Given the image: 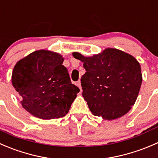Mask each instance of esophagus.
I'll return each mask as SVG.
<instances>
[{"instance_id": "34e87169", "label": "esophagus", "mask_w": 158, "mask_h": 158, "mask_svg": "<svg viewBox=\"0 0 158 158\" xmlns=\"http://www.w3.org/2000/svg\"><path fill=\"white\" fill-rule=\"evenodd\" d=\"M77 84V87H78L80 89H81V90H82V89H81V81H77V84Z\"/></svg>"}]
</instances>
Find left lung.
Returning a JSON list of instances; mask_svg holds the SVG:
<instances>
[{
	"label": "left lung",
	"mask_w": 158,
	"mask_h": 158,
	"mask_svg": "<svg viewBox=\"0 0 158 158\" xmlns=\"http://www.w3.org/2000/svg\"><path fill=\"white\" fill-rule=\"evenodd\" d=\"M72 54L84 63L86 73L81 79L82 95L91 113L107 121L126 114L135 103L142 83L137 59L110 48L91 57L78 52Z\"/></svg>",
	"instance_id": "left-lung-1"
}]
</instances>
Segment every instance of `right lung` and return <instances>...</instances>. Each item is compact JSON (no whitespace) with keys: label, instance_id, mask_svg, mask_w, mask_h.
<instances>
[{"label":"right lung","instance_id":"right-lung-1","mask_svg":"<svg viewBox=\"0 0 158 158\" xmlns=\"http://www.w3.org/2000/svg\"><path fill=\"white\" fill-rule=\"evenodd\" d=\"M61 54L38 50L17 62L12 85L22 107L33 116L51 120L65 116L80 89L71 84Z\"/></svg>","mask_w":158,"mask_h":158}]
</instances>
